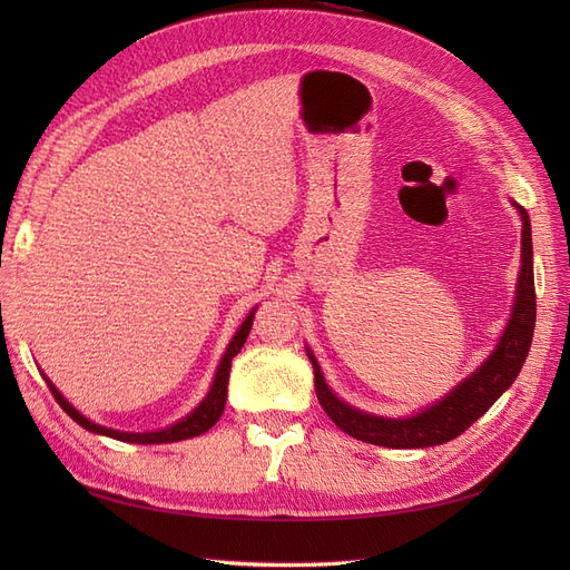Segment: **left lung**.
<instances>
[{
  "label": "left lung",
  "instance_id": "obj_1",
  "mask_svg": "<svg viewBox=\"0 0 570 570\" xmlns=\"http://www.w3.org/2000/svg\"><path fill=\"white\" fill-rule=\"evenodd\" d=\"M523 218V266L519 278V292H515L513 314L509 318L507 331L499 340L492 356L482 364L471 377L454 387L442 402L416 413L411 419H381L371 413L358 411L350 404L340 402L325 385L323 373L316 356L308 352L316 375V396L340 430L368 442L392 446V450H419V446H435L459 438L465 428H471L482 413H485L507 387L521 373L525 356L530 352V342L534 333V275H532V237L528 212L519 206Z\"/></svg>",
  "mask_w": 570,
  "mask_h": 570
}]
</instances>
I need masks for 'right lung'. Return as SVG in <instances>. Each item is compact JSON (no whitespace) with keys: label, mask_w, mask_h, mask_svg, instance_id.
Listing matches in <instances>:
<instances>
[{"label":"right lung","mask_w":570,"mask_h":570,"mask_svg":"<svg viewBox=\"0 0 570 570\" xmlns=\"http://www.w3.org/2000/svg\"><path fill=\"white\" fill-rule=\"evenodd\" d=\"M252 321H254V312L245 318V323L239 325V331L235 333L233 342L228 344L226 354H223L220 364H218V371H216V377H214V385H212V392L206 394V400L189 413L187 419L178 421L176 425H170L166 430H157V433H118V430H111V428H105V425H97L92 421H88L82 416V413H78L71 404H68L61 392L51 385V394H55V400L59 402V406L71 416L78 425H82L85 430H90V433H97V435H107V438H114V440H120V442H132V444H161V442H178V440H187V438H197L202 433H206L212 425H216V421L220 419L223 409H226V396H228V377H230V361L233 356L243 350V344L247 342V335L252 331Z\"/></svg>","instance_id":"1"}]
</instances>
